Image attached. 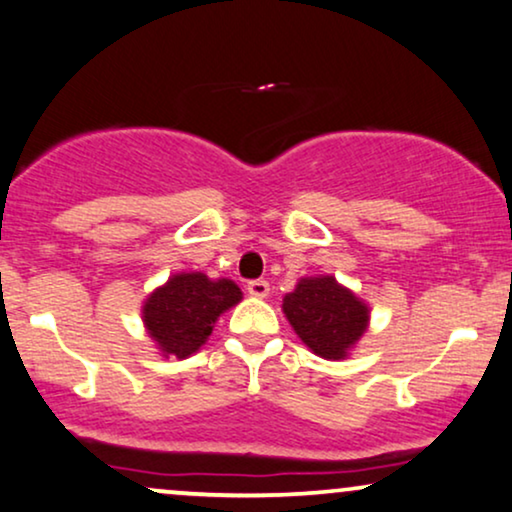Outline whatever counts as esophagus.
<instances>
[{
  "label": "esophagus",
  "mask_w": 512,
  "mask_h": 512,
  "mask_svg": "<svg viewBox=\"0 0 512 512\" xmlns=\"http://www.w3.org/2000/svg\"><path fill=\"white\" fill-rule=\"evenodd\" d=\"M248 293L252 297H267L269 295V283L264 278H255V281L248 283Z\"/></svg>",
  "instance_id": "obj_1"
}]
</instances>
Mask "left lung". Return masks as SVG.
Here are the masks:
<instances>
[{"instance_id":"obj_1","label":"left lung","mask_w":512,"mask_h":512,"mask_svg":"<svg viewBox=\"0 0 512 512\" xmlns=\"http://www.w3.org/2000/svg\"><path fill=\"white\" fill-rule=\"evenodd\" d=\"M283 314L316 357L338 361L366 333L371 312L335 276H309L283 297Z\"/></svg>"}]
</instances>
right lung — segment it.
Returning <instances> with one entry per match:
<instances>
[{
	"mask_svg": "<svg viewBox=\"0 0 512 512\" xmlns=\"http://www.w3.org/2000/svg\"><path fill=\"white\" fill-rule=\"evenodd\" d=\"M241 297V288L229 278L210 281L200 271H181L146 297L141 319L163 357L186 359L205 345L215 321Z\"/></svg>",
	"mask_w": 512,
	"mask_h": 512,
	"instance_id": "1",
	"label": "right lung"
}]
</instances>
